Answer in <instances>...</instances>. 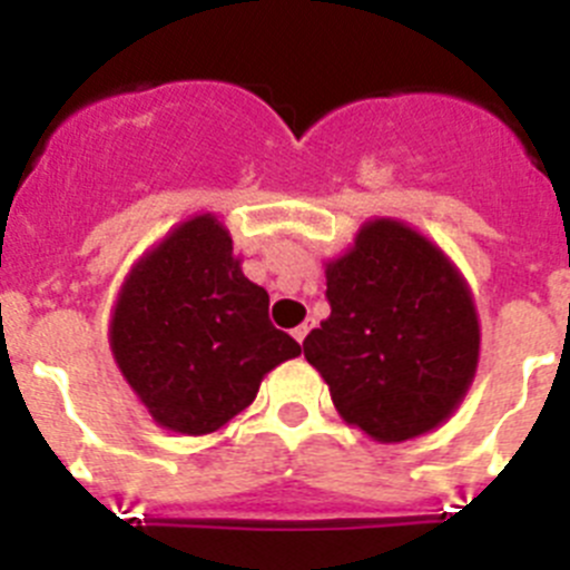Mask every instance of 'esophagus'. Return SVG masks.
Here are the masks:
<instances>
[{"instance_id":"obj_1","label":"esophagus","mask_w":570,"mask_h":570,"mask_svg":"<svg viewBox=\"0 0 570 570\" xmlns=\"http://www.w3.org/2000/svg\"><path fill=\"white\" fill-rule=\"evenodd\" d=\"M311 325H314V322H302V325H299V328H294V331H291V334H294V340L296 342H299V345H302V342H305V336H308V331H311Z\"/></svg>"}]
</instances>
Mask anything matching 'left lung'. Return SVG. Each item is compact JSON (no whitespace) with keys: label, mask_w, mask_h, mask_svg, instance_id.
Returning <instances> with one entry per match:
<instances>
[{"label":"left lung","mask_w":570,"mask_h":570,"mask_svg":"<svg viewBox=\"0 0 570 570\" xmlns=\"http://www.w3.org/2000/svg\"><path fill=\"white\" fill-rule=\"evenodd\" d=\"M325 274L331 316L302 347L336 411L380 442L451 416L480 356L476 311L451 262L416 230L376 219Z\"/></svg>","instance_id":"left-lung-1"}]
</instances>
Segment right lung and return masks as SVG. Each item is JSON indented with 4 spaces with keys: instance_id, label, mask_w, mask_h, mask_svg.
I'll list each match as a JSON object with an SVG mask.
<instances>
[{
    "instance_id": "add662e5",
    "label": "right lung",
    "mask_w": 570,
    "mask_h": 570,
    "mask_svg": "<svg viewBox=\"0 0 570 570\" xmlns=\"http://www.w3.org/2000/svg\"><path fill=\"white\" fill-rule=\"evenodd\" d=\"M110 347L159 425L210 434L254 402L262 376L299 356L268 320V291L234 259L214 216L179 225L125 282Z\"/></svg>"
}]
</instances>
